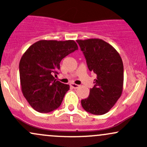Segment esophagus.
I'll list each match as a JSON object with an SVG mask.
<instances>
[{
  "mask_svg": "<svg viewBox=\"0 0 147 147\" xmlns=\"http://www.w3.org/2000/svg\"><path fill=\"white\" fill-rule=\"evenodd\" d=\"M70 86H71V87L74 89H76V88H78V87H79V85H77V84H71Z\"/></svg>",
  "mask_w": 147,
  "mask_h": 147,
  "instance_id": "esophagus-1",
  "label": "esophagus"
}]
</instances>
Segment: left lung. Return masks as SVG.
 Here are the masks:
<instances>
[{
    "label": "left lung",
    "instance_id": "left-lung-1",
    "mask_svg": "<svg viewBox=\"0 0 147 147\" xmlns=\"http://www.w3.org/2000/svg\"><path fill=\"white\" fill-rule=\"evenodd\" d=\"M88 68L97 75L90 94L81 100L86 111L93 115L107 113L120 98L123 89L122 58L112 45L100 39L76 40Z\"/></svg>",
    "mask_w": 147,
    "mask_h": 147
}]
</instances>
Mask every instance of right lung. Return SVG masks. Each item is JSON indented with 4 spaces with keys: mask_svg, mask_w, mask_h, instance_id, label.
Instances as JSON below:
<instances>
[{
    "mask_svg": "<svg viewBox=\"0 0 147 147\" xmlns=\"http://www.w3.org/2000/svg\"><path fill=\"white\" fill-rule=\"evenodd\" d=\"M78 50L74 40H40L32 45L20 61L22 94L39 113H50L61 105L69 85L54 78L64 57Z\"/></svg>",
    "mask_w": 147,
    "mask_h": 147,
    "instance_id": "right-lung-1",
    "label": "right lung"
}]
</instances>
